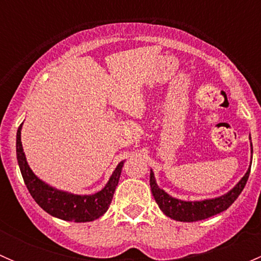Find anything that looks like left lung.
Masks as SVG:
<instances>
[{
	"label": "left lung",
	"mask_w": 261,
	"mask_h": 261,
	"mask_svg": "<svg viewBox=\"0 0 261 261\" xmlns=\"http://www.w3.org/2000/svg\"><path fill=\"white\" fill-rule=\"evenodd\" d=\"M249 174L250 168L246 172V174L244 175L243 179L239 181L227 194L218 197V198L206 199V201L201 202H184L180 201V199H175L170 197L169 194H167L163 189L158 187L152 172H150V187H151V192L155 198V202H156L159 208L168 217L180 221V222H194V221L206 220V218L212 217V216L227 210L236 201V198L240 196L241 192H243L245 184L249 179Z\"/></svg>",
	"instance_id": "left-lung-1"
}]
</instances>
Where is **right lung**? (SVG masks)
<instances>
[{"mask_svg": "<svg viewBox=\"0 0 261 261\" xmlns=\"http://www.w3.org/2000/svg\"><path fill=\"white\" fill-rule=\"evenodd\" d=\"M21 123L18 126L16 136V152L17 162L20 167L23 181L30 192L31 197L35 199L36 203L49 215L54 217L62 218L65 221H74V222H89L101 217L109 210L114 197L116 186L121 175L123 162H121L115 169L114 174L110 178L102 191L97 192L92 196H75V194L65 193V192L57 191L48 184L41 181L33 173L30 167L26 163L25 154H23L22 144H21Z\"/></svg>", "mask_w": 261, "mask_h": 261, "instance_id": "1", "label": "right lung"}]
</instances>
